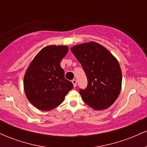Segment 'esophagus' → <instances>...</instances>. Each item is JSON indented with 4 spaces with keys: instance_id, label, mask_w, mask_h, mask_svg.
I'll return each instance as SVG.
<instances>
[{
    "instance_id": "34e87169",
    "label": "esophagus",
    "mask_w": 147,
    "mask_h": 147,
    "mask_svg": "<svg viewBox=\"0 0 147 147\" xmlns=\"http://www.w3.org/2000/svg\"><path fill=\"white\" fill-rule=\"evenodd\" d=\"M72 84H73V86H74V87H76L77 86V81L75 80V79H73V80H72Z\"/></svg>"
}]
</instances>
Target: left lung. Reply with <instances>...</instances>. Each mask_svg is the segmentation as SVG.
<instances>
[{"label":"left lung","mask_w":147,"mask_h":147,"mask_svg":"<svg viewBox=\"0 0 147 147\" xmlns=\"http://www.w3.org/2000/svg\"><path fill=\"white\" fill-rule=\"evenodd\" d=\"M70 50L88 79L86 88L79 90L84 102L96 111L110 107L122 88V70L117 59L105 47L94 41L75 45Z\"/></svg>","instance_id":"left-lung-1"}]
</instances>
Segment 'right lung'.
Masks as SVG:
<instances>
[{
    "label": "right lung",
    "instance_id": "add662e5",
    "mask_svg": "<svg viewBox=\"0 0 147 147\" xmlns=\"http://www.w3.org/2000/svg\"><path fill=\"white\" fill-rule=\"evenodd\" d=\"M68 52L67 45H47L34 57L25 71L23 86L27 99L36 109L51 111L63 102L73 88L64 77L60 62Z\"/></svg>",
    "mask_w": 147,
    "mask_h": 147
}]
</instances>
